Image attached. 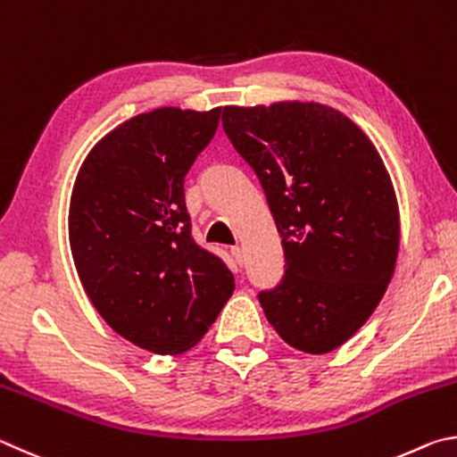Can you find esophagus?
<instances>
[{"mask_svg": "<svg viewBox=\"0 0 457 457\" xmlns=\"http://www.w3.org/2000/svg\"><path fill=\"white\" fill-rule=\"evenodd\" d=\"M230 254H233V257H235V261L238 262V265H243L245 254H243V249H241V246H230Z\"/></svg>", "mask_w": 457, "mask_h": 457, "instance_id": "34e87169", "label": "esophagus"}]
</instances>
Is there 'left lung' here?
I'll return each mask as SVG.
<instances>
[{
	"label": "left lung",
	"instance_id": "1",
	"mask_svg": "<svg viewBox=\"0 0 457 457\" xmlns=\"http://www.w3.org/2000/svg\"><path fill=\"white\" fill-rule=\"evenodd\" d=\"M222 128L283 238L285 277L259 293L261 307L291 347L329 353L371 317L394 277L399 211L379 152L317 102L224 106Z\"/></svg>",
	"mask_w": 457,
	"mask_h": 457
}]
</instances>
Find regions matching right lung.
<instances>
[{
	"instance_id": "1",
	"label": "right lung",
	"mask_w": 457,
	"mask_h": 457,
	"mask_svg": "<svg viewBox=\"0 0 457 457\" xmlns=\"http://www.w3.org/2000/svg\"><path fill=\"white\" fill-rule=\"evenodd\" d=\"M220 108H158L96 144L70 203L84 291L112 329L158 355L203 339L235 291L224 261L198 246L184 176L212 140Z\"/></svg>"
}]
</instances>
